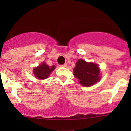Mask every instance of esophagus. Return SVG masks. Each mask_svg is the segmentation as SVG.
Segmentation results:
<instances>
[{"label":"esophagus","instance_id":"34e87169","mask_svg":"<svg viewBox=\"0 0 131 131\" xmlns=\"http://www.w3.org/2000/svg\"><path fill=\"white\" fill-rule=\"evenodd\" d=\"M62 67H67V63H64V64H63V65H61Z\"/></svg>","mask_w":131,"mask_h":131}]
</instances>
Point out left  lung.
<instances>
[{
    "mask_svg": "<svg viewBox=\"0 0 131 131\" xmlns=\"http://www.w3.org/2000/svg\"><path fill=\"white\" fill-rule=\"evenodd\" d=\"M73 75L82 86L91 87L100 81V69L94 63H88L83 59H79L73 69Z\"/></svg>",
    "mask_w": 131,
    "mask_h": 131,
    "instance_id": "left-lung-1",
    "label": "left lung"
}]
</instances>
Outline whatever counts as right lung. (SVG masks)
<instances>
[{
	"label": "right lung",
	"instance_id": "1",
	"mask_svg": "<svg viewBox=\"0 0 131 131\" xmlns=\"http://www.w3.org/2000/svg\"><path fill=\"white\" fill-rule=\"evenodd\" d=\"M55 68H56L55 66L52 65L49 67L45 62H43L37 67L34 68L33 72L37 79L39 80H44L48 78V77L52 73V72H53Z\"/></svg>",
	"mask_w": 131,
	"mask_h": 131
}]
</instances>
